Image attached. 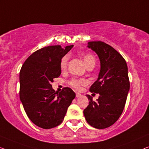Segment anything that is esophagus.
Wrapping results in <instances>:
<instances>
[{"label": "esophagus", "instance_id": "obj_1", "mask_svg": "<svg viewBox=\"0 0 149 149\" xmlns=\"http://www.w3.org/2000/svg\"><path fill=\"white\" fill-rule=\"evenodd\" d=\"M81 96V95L80 93H76V97L77 98H79V97H80V96Z\"/></svg>", "mask_w": 149, "mask_h": 149}]
</instances>
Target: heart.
Listing matches in <instances>:
<instances>
[{
    "instance_id": "1",
    "label": "heart",
    "mask_w": 149,
    "mask_h": 149,
    "mask_svg": "<svg viewBox=\"0 0 149 149\" xmlns=\"http://www.w3.org/2000/svg\"><path fill=\"white\" fill-rule=\"evenodd\" d=\"M81 56L87 68L91 66H95V58L94 57L93 55H92L91 54H82ZM69 58H70L68 54H66V55L63 56L61 58L60 69L61 71L66 70L67 68H68ZM86 84V80H84V79L72 78L70 81H69V84L76 90H79L81 88V86L84 85Z\"/></svg>"
}]
</instances>
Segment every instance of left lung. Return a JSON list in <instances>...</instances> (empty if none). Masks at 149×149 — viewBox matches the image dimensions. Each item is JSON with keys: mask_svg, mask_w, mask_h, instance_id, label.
I'll list each match as a JSON object with an SVG mask.
<instances>
[{"mask_svg": "<svg viewBox=\"0 0 149 149\" xmlns=\"http://www.w3.org/2000/svg\"><path fill=\"white\" fill-rule=\"evenodd\" d=\"M88 44L100 61L98 77L90 91L100 96L95 102L91 95H86L90 102L84 115L91 126L104 129L116 122L124 109L130 90L127 66L120 53L105 42L93 41Z\"/></svg>", "mask_w": 149, "mask_h": 149, "instance_id": "1", "label": "left lung"}]
</instances>
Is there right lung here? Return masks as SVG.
Listing matches in <instances>:
<instances>
[{
  "label": "right lung",
  "mask_w": 149,
  "mask_h": 149,
  "mask_svg": "<svg viewBox=\"0 0 149 149\" xmlns=\"http://www.w3.org/2000/svg\"><path fill=\"white\" fill-rule=\"evenodd\" d=\"M73 47L42 48L27 58L20 70V100L29 119L43 129L60 125L75 97L70 88L65 87L58 93L51 84L61 73V58Z\"/></svg>",
  "instance_id": "add662e5"
}]
</instances>
